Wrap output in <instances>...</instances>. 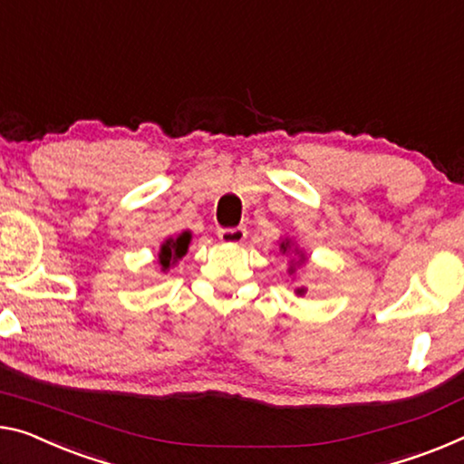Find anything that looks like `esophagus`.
Returning <instances> with one entry per match:
<instances>
[{
    "label": "esophagus",
    "instance_id": "esophagus-1",
    "mask_svg": "<svg viewBox=\"0 0 464 464\" xmlns=\"http://www.w3.org/2000/svg\"><path fill=\"white\" fill-rule=\"evenodd\" d=\"M218 237L226 245H240L242 240L246 238V230L245 227H222V230L218 232Z\"/></svg>",
    "mask_w": 464,
    "mask_h": 464
}]
</instances>
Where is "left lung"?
Listing matches in <instances>:
<instances>
[{"instance_id":"8db88e82","label":"left lung","mask_w":464,"mask_h":464,"mask_svg":"<svg viewBox=\"0 0 464 464\" xmlns=\"http://www.w3.org/2000/svg\"><path fill=\"white\" fill-rule=\"evenodd\" d=\"M280 251H282V253H295V255H298V261H290L288 274H295V272H296V267H298V266H303V263H304V255H303V251H298V248H295V242H292L290 238H284V240L280 242ZM295 292H296L298 296H303L304 292H306V288H304V286H301V288H296Z\"/></svg>"}]
</instances>
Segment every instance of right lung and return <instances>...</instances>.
I'll return each instance as SVG.
<instances>
[{"label":"right lung","mask_w":464,"mask_h":464,"mask_svg":"<svg viewBox=\"0 0 464 464\" xmlns=\"http://www.w3.org/2000/svg\"><path fill=\"white\" fill-rule=\"evenodd\" d=\"M188 245H190V232H182L178 234L176 238H168L163 242L160 248V259H158L161 272H168L174 263H178V259H182L188 251Z\"/></svg>","instance_id":"obj_1"}]
</instances>
